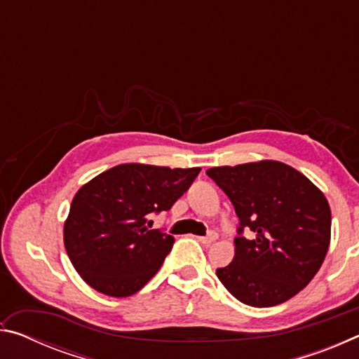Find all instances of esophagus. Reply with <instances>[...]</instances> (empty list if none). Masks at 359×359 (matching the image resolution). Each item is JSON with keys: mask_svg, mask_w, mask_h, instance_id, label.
Here are the masks:
<instances>
[{"mask_svg": "<svg viewBox=\"0 0 359 359\" xmlns=\"http://www.w3.org/2000/svg\"><path fill=\"white\" fill-rule=\"evenodd\" d=\"M217 233H210L209 236H203V238H198L199 242H203V244H212V242L217 241Z\"/></svg>", "mask_w": 359, "mask_h": 359, "instance_id": "34e87169", "label": "esophagus"}]
</instances>
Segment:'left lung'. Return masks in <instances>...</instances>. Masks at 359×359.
I'll return each instance as SVG.
<instances>
[{
    "label": "left lung",
    "instance_id": "1",
    "mask_svg": "<svg viewBox=\"0 0 359 359\" xmlns=\"http://www.w3.org/2000/svg\"><path fill=\"white\" fill-rule=\"evenodd\" d=\"M239 217L234 258L217 269L231 294L252 307L288 301L312 280L331 242V209L320 188L285 163L261 160L205 171Z\"/></svg>",
    "mask_w": 359,
    "mask_h": 359
}]
</instances>
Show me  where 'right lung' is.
I'll return each instance as SVG.
<instances>
[{"label": "right lung", "instance_id": "obj_1", "mask_svg": "<svg viewBox=\"0 0 359 359\" xmlns=\"http://www.w3.org/2000/svg\"><path fill=\"white\" fill-rule=\"evenodd\" d=\"M199 171L125 163L79 188L63 242L83 282L112 297L137 293L174 244L172 236L147 228L149 215L171 209Z\"/></svg>", "mask_w": 359, "mask_h": 359}]
</instances>
